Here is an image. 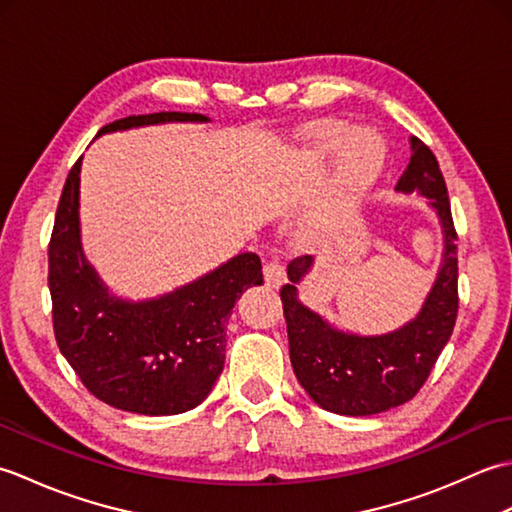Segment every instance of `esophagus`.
Here are the masks:
<instances>
[{"label":"esophagus","mask_w":512,"mask_h":512,"mask_svg":"<svg viewBox=\"0 0 512 512\" xmlns=\"http://www.w3.org/2000/svg\"><path fill=\"white\" fill-rule=\"evenodd\" d=\"M264 281L268 288H279L286 281V270L284 266H279L275 262H270L264 266Z\"/></svg>","instance_id":"obj_1"}]
</instances>
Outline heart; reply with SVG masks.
I'll use <instances>...</instances> for the list:
<instances>
[{
  "label": "heart",
  "instance_id": "b5f03b06",
  "mask_svg": "<svg viewBox=\"0 0 512 512\" xmlns=\"http://www.w3.org/2000/svg\"><path fill=\"white\" fill-rule=\"evenodd\" d=\"M334 160L330 191L321 206L299 228V242L308 248H319L334 235L345 213L350 211L358 191L372 176L376 165V149L367 134H347L343 127L323 129L310 138L303 149V167L310 173H319Z\"/></svg>",
  "mask_w": 512,
  "mask_h": 512
}]
</instances>
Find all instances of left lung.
Listing matches in <instances>:
<instances>
[{
    "instance_id": "8db88e82",
    "label": "left lung",
    "mask_w": 512,
    "mask_h": 512,
    "mask_svg": "<svg viewBox=\"0 0 512 512\" xmlns=\"http://www.w3.org/2000/svg\"><path fill=\"white\" fill-rule=\"evenodd\" d=\"M411 160L394 191L418 193L436 213L442 257L433 286L418 314L383 334L343 330L299 299V286L314 257L292 259L290 284L281 288L288 323L290 363L299 385L325 411L339 416H374L405 405L418 394L449 343L458 317V244L442 171L431 149L409 136Z\"/></svg>"
}]
</instances>
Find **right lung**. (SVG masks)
<instances>
[{"instance_id":"right-lung-1","label":"right lung","mask_w":512,"mask_h":512,"mask_svg":"<svg viewBox=\"0 0 512 512\" xmlns=\"http://www.w3.org/2000/svg\"><path fill=\"white\" fill-rule=\"evenodd\" d=\"M187 112L127 116L103 134L165 123H209ZM81 165L61 193L48 248L54 336L92 394L140 416H176L211 394L224 369L226 323L235 301L262 286V262L239 253L198 279L147 299L118 297L88 262L81 242Z\"/></svg>"}]
</instances>
